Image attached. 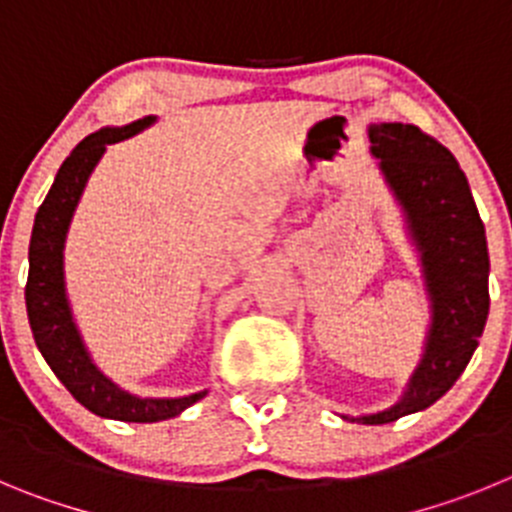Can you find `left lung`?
Returning a JSON list of instances; mask_svg holds the SVG:
<instances>
[{
  "mask_svg": "<svg viewBox=\"0 0 512 512\" xmlns=\"http://www.w3.org/2000/svg\"><path fill=\"white\" fill-rule=\"evenodd\" d=\"M370 142L408 216L434 301L426 354L403 400L375 416H344L377 426L436 403L469 365L490 311V255L467 176L436 137L416 124L388 122L372 124Z\"/></svg>",
  "mask_w": 512,
  "mask_h": 512,
  "instance_id": "obj_1",
  "label": "left lung"
}]
</instances>
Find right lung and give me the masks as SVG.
<instances>
[{
	"label": "right lung",
	"mask_w": 512,
	"mask_h": 512,
	"mask_svg": "<svg viewBox=\"0 0 512 512\" xmlns=\"http://www.w3.org/2000/svg\"><path fill=\"white\" fill-rule=\"evenodd\" d=\"M150 122L153 117L137 119L127 127H107V130L78 142L76 150L63 160L48 196L35 214L30 239V273H27L25 285L27 319H30L32 336L55 377L91 413L130 423H155L173 418L186 411L188 405L204 398L206 393L173 400L135 398V395L119 390L114 382H109L91 365L84 342L73 326L71 311H68L66 288H63V242H66L68 224H71L78 199H81V191L107 145L127 140Z\"/></svg>",
	"instance_id": "add662e5"
}]
</instances>
